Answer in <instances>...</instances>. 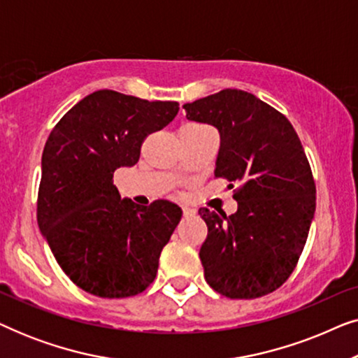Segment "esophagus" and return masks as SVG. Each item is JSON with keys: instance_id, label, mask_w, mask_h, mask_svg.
Wrapping results in <instances>:
<instances>
[{"instance_id": "esophagus-1", "label": "esophagus", "mask_w": 358, "mask_h": 358, "mask_svg": "<svg viewBox=\"0 0 358 358\" xmlns=\"http://www.w3.org/2000/svg\"><path fill=\"white\" fill-rule=\"evenodd\" d=\"M182 213H184V217H192V215L195 213V210L190 207H182Z\"/></svg>"}]
</instances>
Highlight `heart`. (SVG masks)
I'll use <instances>...</instances> for the list:
<instances>
[{
	"label": "heart",
	"instance_id": "obj_1",
	"mask_svg": "<svg viewBox=\"0 0 358 358\" xmlns=\"http://www.w3.org/2000/svg\"><path fill=\"white\" fill-rule=\"evenodd\" d=\"M192 127H203V125H192Z\"/></svg>",
	"mask_w": 358,
	"mask_h": 358
}]
</instances>
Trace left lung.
I'll list each match as a JSON object with an SVG mask.
<instances>
[{
	"label": "left lung",
	"instance_id": "1",
	"mask_svg": "<svg viewBox=\"0 0 358 358\" xmlns=\"http://www.w3.org/2000/svg\"><path fill=\"white\" fill-rule=\"evenodd\" d=\"M187 119L220 134L215 178L228 179L238 212L199 213L207 223L200 248L205 280L228 298L275 292L295 271L316 208V184L295 129L282 112L241 90L184 106Z\"/></svg>",
	"mask_w": 358,
	"mask_h": 358
}]
</instances>
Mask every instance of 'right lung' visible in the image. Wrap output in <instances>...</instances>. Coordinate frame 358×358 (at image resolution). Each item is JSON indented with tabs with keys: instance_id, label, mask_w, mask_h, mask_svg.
I'll use <instances>...</instances> for the list:
<instances>
[{
	"instance_id": "1",
	"label": "right lung",
	"mask_w": 358,
	"mask_h": 358,
	"mask_svg": "<svg viewBox=\"0 0 358 358\" xmlns=\"http://www.w3.org/2000/svg\"><path fill=\"white\" fill-rule=\"evenodd\" d=\"M178 112L174 101L101 90L73 106L48 135L37 223L58 266L81 290L127 298L155 280L182 212L168 200L140 207L120 199L114 171L138 163L146 136Z\"/></svg>"
}]
</instances>
